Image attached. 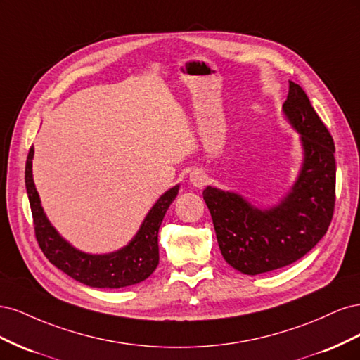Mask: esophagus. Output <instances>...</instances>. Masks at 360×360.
<instances>
[{
  "label": "esophagus",
  "mask_w": 360,
  "mask_h": 360,
  "mask_svg": "<svg viewBox=\"0 0 360 360\" xmlns=\"http://www.w3.org/2000/svg\"><path fill=\"white\" fill-rule=\"evenodd\" d=\"M189 181H191L192 186H195V188H202L204 184H205V181H207V176H205V174H204L202 171L197 169V171H193V172L191 174Z\"/></svg>",
  "instance_id": "esophagus-1"
}]
</instances>
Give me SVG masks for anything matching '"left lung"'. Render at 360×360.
<instances>
[{"label": "left lung", "instance_id": "8db88e82", "mask_svg": "<svg viewBox=\"0 0 360 360\" xmlns=\"http://www.w3.org/2000/svg\"><path fill=\"white\" fill-rule=\"evenodd\" d=\"M282 112L300 135L302 165L276 204L257 207L240 193L207 186L217 245L231 267L259 275L292 264L328 231L335 207V144L302 86L290 81Z\"/></svg>", "mask_w": 360, "mask_h": 360}]
</instances>
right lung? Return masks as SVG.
I'll list each match as a JSON object with an SVG mask.
<instances>
[{
	"label": "right lung",
	"mask_w": 360,
	"mask_h": 360,
	"mask_svg": "<svg viewBox=\"0 0 360 360\" xmlns=\"http://www.w3.org/2000/svg\"><path fill=\"white\" fill-rule=\"evenodd\" d=\"M34 147L30 148L25 165V186L31 205L34 231L40 249L51 263L64 274L94 288H123L146 281L159 264L158 233L168 207L176 200L180 184H176L151 207L139 230L126 246L110 254H89L69 243L53 226L43 210L32 179Z\"/></svg>",
	"instance_id": "obj_1"
}]
</instances>
